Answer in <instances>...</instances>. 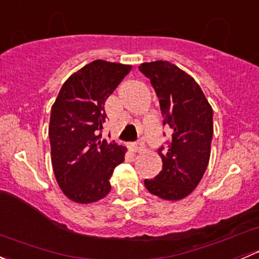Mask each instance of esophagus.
Segmentation results:
<instances>
[{
  "label": "esophagus",
  "instance_id": "34e87169",
  "mask_svg": "<svg viewBox=\"0 0 259 259\" xmlns=\"http://www.w3.org/2000/svg\"><path fill=\"white\" fill-rule=\"evenodd\" d=\"M143 143H132V144L129 145V149L130 151H133V153H139V151L143 150Z\"/></svg>",
  "mask_w": 259,
  "mask_h": 259
}]
</instances>
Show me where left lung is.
I'll return each instance as SVG.
<instances>
[{
  "label": "left lung",
  "instance_id": "8db88e82",
  "mask_svg": "<svg viewBox=\"0 0 259 259\" xmlns=\"http://www.w3.org/2000/svg\"><path fill=\"white\" fill-rule=\"evenodd\" d=\"M139 70L150 80L163 124L171 130L170 142L159 149L163 169L144 184L161 199H183L197 188L209 163L213 110L195 80L174 64L145 62Z\"/></svg>",
  "mask_w": 259,
  "mask_h": 259
}]
</instances>
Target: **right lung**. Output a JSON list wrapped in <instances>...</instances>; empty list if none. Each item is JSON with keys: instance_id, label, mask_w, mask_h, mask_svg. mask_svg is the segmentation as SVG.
<instances>
[{"instance_id": "1", "label": "right lung", "mask_w": 259, "mask_h": 259, "mask_svg": "<svg viewBox=\"0 0 259 259\" xmlns=\"http://www.w3.org/2000/svg\"><path fill=\"white\" fill-rule=\"evenodd\" d=\"M132 70L130 65L95 60L72 74L51 108L49 138L57 184L81 204L109 194L115 166L126 149L101 140L105 101Z\"/></svg>"}]
</instances>
